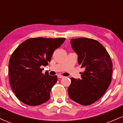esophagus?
Returning a JSON list of instances; mask_svg holds the SVG:
<instances>
[{
  "instance_id": "1",
  "label": "esophagus",
  "mask_w": 123,
  "mask_h": 123,
  "mask_svg": "<svg viewBox=\"0 0 123 123\" xmlns=\"http://www.w3.org/2000/svg\"><path fill=\"white\" fill-rule=\"evenodd\" d=\"M58 77L59 79H61V78H63V76L61 75V74H58Z\"/></svg>"
}]
</instances>
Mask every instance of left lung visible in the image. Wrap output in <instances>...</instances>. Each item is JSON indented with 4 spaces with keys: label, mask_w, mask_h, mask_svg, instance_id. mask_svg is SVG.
<instances>
[{
    "label": "left lung",
    "mask_w": 123,
    "mask_h": 123,
    "mask_svg": "<svg viewBox=\"0 0 123 123\" xmlns=\"http://www.w3.org/2000/svg\"><path fill=\"white\" fill-rule=\"evenodd\" d=\"M70 44L77 54L78 63L84 70L81 79L72 77L68 89L72 101L89 105L98 100L111 84L112 62L105 47L98 41L88 38L72 39Z\"/></svg>",
    "instance_id": "obj_1"
}]
</instances>
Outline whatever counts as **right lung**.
<instances>
[{
	"label": "right lung",
	"instance_id": "right-lung-1",
	"mask_svg": "<svg viewBox=\"0 0 123 123\" xmlns=\"http://www.w3.org/2000/svg\"><path fill=\"white\" fill-rule=\"evenodd\" d=\"M65 38H31L24 41L12 54L8 63L11 87L17 98L28 105L37 106L50 98L57 76L42 73L41 66L48 65L56 49Z\"/></svg>",
	"mask_w": 123,
	"mask_h": 123
}]
</instances>
